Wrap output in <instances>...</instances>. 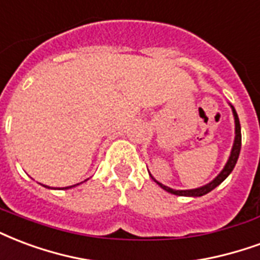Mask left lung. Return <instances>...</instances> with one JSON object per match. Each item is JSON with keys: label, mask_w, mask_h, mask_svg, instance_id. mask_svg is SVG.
Here are the masks:
<instances>
[{"label": "left lung", "mask_w": 260, "mask_h": 260, "mask_svg": "<svg viewBox=\"0 0 260 260\" xmlns=\"http://www.w3.org/2000/svg\"><path fill=\"white\" fill-rule=\"evenodd\" d=\"M232 107V111H233V116H234V142H233V148H232V152H230V156L228 161H226L225 167L223 170L220 171L219 174L216 175L215 178L212 179L211 182H208L207 185H203L200 188H196V189H188V190H175V189H171L169 186H166L163 183H160L159 181H156L153 177L152 179L155 181L157 185H159L160 188L165 189L166 192L171 193V194H177V196H186V197H200V196H204L207 193H210L212 189H215L218 185L223 182L229 174L233 171L234 166L237 163V159H239V155H240V149H241V126H240V120H239V116H237V112H236V109H234L233 105H230Z\"/></svg>", "instance_id": "1"}]
</instances>
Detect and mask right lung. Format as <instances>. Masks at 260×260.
Listing matches in <instances>:
<instances>
[{
    "label": "right lung",
    "mask_w": 260,
    "mask_h": 260,
    "mask_svg": "<svg viewBox=\"0 0 260 260\" xmlns=\"http://www.w3.org/2000/svg\"><path fill=\"white\" fill-rule=\"evenodd\" d=\"M77 185H79V183H77ZM77 185H72V186H67V188H63V189H70V188H74V186H77ZM45 188H50V186H46V185H44ZM53 189V188H50Z\"/></svg>",
    "instance_id": "right-lung-1"
}]
</instances>
